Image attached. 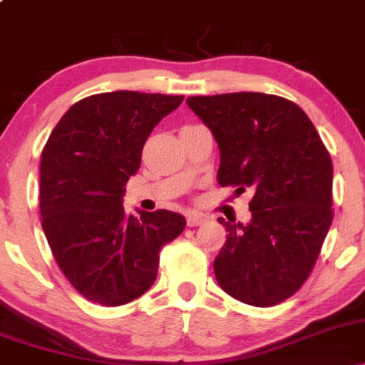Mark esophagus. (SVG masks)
I'll list each match as a JSON object with an SVG mask.
<instances>
[{
    "mask_svg": "<svg viewBox=\"0 0 365 365\" xmlns=\"http://www.w3.org/2000/svg\"><path fill=\"white\" fill-rule=\"evenodd\" d=\"M206 223V216L199 215V212H190V215L187 216V225L188 226H200Z\"/></svg>",
    "mask_w": 365,
    "mask_h": 365,
    "instance_id": "esophagus-1",
    "label": "esophagus"
}]
</instances>
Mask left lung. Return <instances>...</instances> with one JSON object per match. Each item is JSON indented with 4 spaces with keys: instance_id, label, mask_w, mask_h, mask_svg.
I'll list each match as a JSON object with an SVG mask.
<instances>
[{
    "instance_id": "8db88e82",
    "label": "left lung",
    "mask_w": 365,
    "mask_h": 365,
    "mask_svg": "<svg viewBox=\"0 0 365 365\" xmlns=\"http://www.w3.org/2000/svg\"><path fill=\"white\" fill-rule=\"evenodd\" d=\"M192 111L220 149V185L250 190L247 225L226 226L215 259L217 283L233 299L271 307L311 274L333 221V163L309 116L262 92L194 96Z\"/></svg>"
}]
</instances>
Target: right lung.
Instances as JSON below:
<instances>
[{"label": "right lung", "mask_w": 365, "mask_h": 365, "mask_svg": "<svg viewBox=\"0 0 365 365\" xmlns=\"http://www.w3.org/2000/svg\"><path fill=\"white\" fill-rule=\"evenodd\" d=\"M183 96L115 91L75 103L41 156V216L63 274L86 299L123 305L156 282L159 252L185 228L178 212L123 209L153 128Z\"/></svg>", "instance_id": "obj_1"}]
</instances>
